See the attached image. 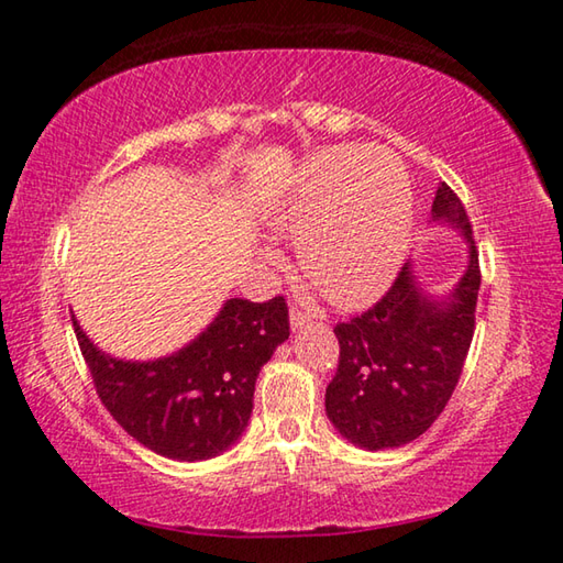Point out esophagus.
I'll return each mask as SVG.
<instances>
[{
  "instance_id": "1",
  "label": "esophagus",
  "mask_w": 563,
  "mask_h": 563,
  "mask_svg": "<svg viewBox=\"0 0 563 563\" xmlns=\"http://www.w3.org/2000/svg\"><path fill=\"white\" fill-rule=\"evenodd\" d=\"M308 322H310V312H305L302 308H298V305L290 308V325L292 328H302V325H308Z\"/></svg>"
}]
</instances>
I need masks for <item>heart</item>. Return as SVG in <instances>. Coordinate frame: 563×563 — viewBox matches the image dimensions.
<instances>
[{
  "mask_svg": "<svg viewBox=\"0 0 563 563\" xmlns=\"http://www.w3.org/2000/svg\"><path fill=\"white\" fill-rule=\"evenodd\" d=\"M273 223L298 235L302 273L335 305L387 288L412 231V194L383 148L330 146L305 161Z\"/></svg>",
  "mask_w": 563,
  "mask_h": 563,
  "instance_id": "heart-1",
  "label": "heart"
}]
</instances>
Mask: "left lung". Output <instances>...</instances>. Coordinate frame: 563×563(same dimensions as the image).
<instances>
[{"mask_svg": "<svg viewBox=\"0 0 563 563\" xmlns=\"http://www.w3.org/2000/svg\"><path fill=\"white\" fill-rule=\"evenodd\" d=\"M432 213L462 228L470 243V268L450 300L424 298L405 265L373 308L335 325L340 357L325 409L340 434L365 450H393L430 430L474 338L482 271L470 216L446 184L437 188Z\"/></svg>", "mask_w": 563, "mask_h": 563, "instance_id": "8db88e82", "label": "left lung"}]
</instances>
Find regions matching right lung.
<instances>
[{"instance_id":"right-lung-1","label":"right lung","mask_w":563,"mask_h":563,"mask_svg":"<svg viewBox=\"0 0 563 563\" xmlns=\"http://www.w3.org/2000/svg\"><path fill=\"white\" fill-rule=\"evenodd\" d=\"M74 332L101 405L123 430L161 456L196 462L225 452L245 430L255 377L288 340L290 318L283 295L233 298L201 338L154 362L103 355L76 320Z\"/></svg>"}]
</instances>
